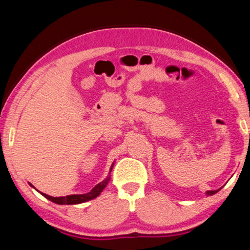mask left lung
<instances>
[{"instance_id":"8db88e82","label":"left lung","mask_w":250,"mask_h":250,"mask_svg":"<svg viewBox=\"0 0 250 250\" xmlns=\"http://www.w3.org/2000/svg\"><path fill=\"white\" fill-rule=\"evenodd\" d=\"M217 192H218V189H216V191H207L206 194H207V195H213V194L217 193Z\"/></svg>"}]
</instances>
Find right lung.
I'll return each instance as SVG.
<instances>
[{
  "label": "right lung",
  "mask_w": 250,
  "mask_h": 250,
  "mask_svg": "<svg viewBox=\"0 0 250 250\" xmlns=\"http://www.w3.org/2000/svg\"><path fill=\"white\" fill-rule=\"evenodd\" d=\"M112 167H111V170H112ZM111 170H110V172H111ZM109 180H110V176H108L107 179L104 180L103 182H100L99 184H97L89 193L80 194V195H67V196H62V197H52V196L47 195V194H44L42 192H41V194L44 197L47 198V200L56 203V204H61V205H64V204H67V205L80 204V203H84L87 201H90V200H92V198H96L97 196H98L99 194L103 192V189L105 188V186H107ZM29 185L33 186L31 183H29ZM33 188H34V186H33Z\"/></svg>",
  "instance_id": "add662e5"
}]
</instances>
